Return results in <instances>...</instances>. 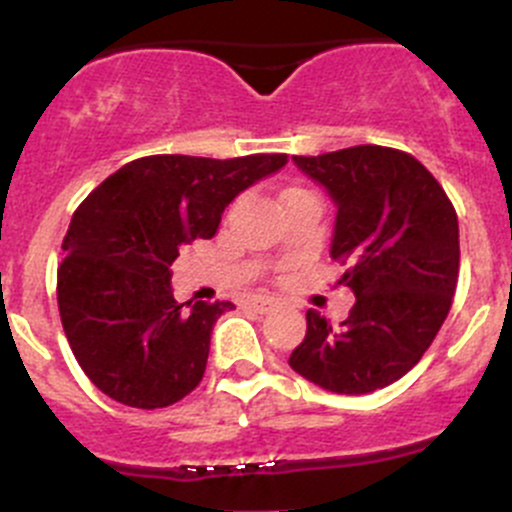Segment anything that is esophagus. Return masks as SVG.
<instances>
[{
  "instance_id": "34e87169",
  "label": "esophagus",
  "mask_w": 512,
  "mask_h": 512,
  "mask_svg": "<svg viewBox=\"0 0 512 512\" xmlns=\"http://www.w3.org/2000/svg\"><path fill=\"white\" fill-rule=\"evenodd\" d=\"M247 307H250L252 312H257V314H267V312H272V309L277 307V299L255 297V299H250V302H247Z\"/></svg>"
}]
</instances>
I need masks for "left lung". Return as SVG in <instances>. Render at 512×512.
<instances>
[{"mask_svg":"<svg viewBox=\"0 0 512 512\" xmlns=\"http://www.w3.org/2000/svg\"><path fill=\"white\" fill-rule=\"evenodd\" d=\"M337 203V285L356 302L339 327L309 309L289 356L304 379L337 394L384 389L418 364L448 317L458 282V218L446 190L411 153L352 146L294 156Z\"/></svg>","mask_w":512,"mask_h":512,"instance_id":"obj_1","label":"left lung"}]
</instances>
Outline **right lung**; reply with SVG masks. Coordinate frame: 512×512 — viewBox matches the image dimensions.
Masks as SVG:
<instances>
[{
    "mask_svg": "<svg viewBox=\"0 0 512 512\" xmlns=\"http://www.w3.org/2000/svg\"><path fill=\"white\" fill-rule=\"evenodd\" d=\"M287 163L146 156L108 175L76 208L56 272L61 324L84 374L118 404L165 409L200 384L213 324L232 302L185 309L170 265L218 232L227 205Z\"/></svg>",
    "mask_w": 512,
    "mask_h": 512,
    "instance_id": "add662e5",
    "label": "right lung"
}]
</instances>
